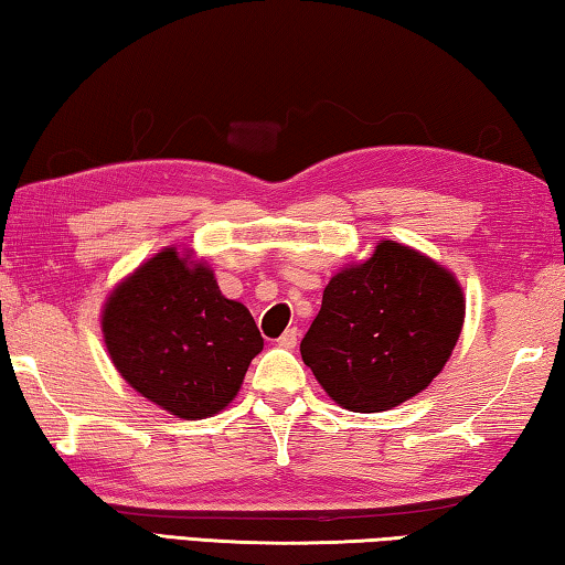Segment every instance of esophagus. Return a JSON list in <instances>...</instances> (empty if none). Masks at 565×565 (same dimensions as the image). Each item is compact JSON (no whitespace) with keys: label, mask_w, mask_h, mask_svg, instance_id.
I'll return each mask as SVG.
<instances>
[{"label":"esophagus","mask_w":565,"mask_h":565,"mask_svg":"<svg viewBox=\"0 0 565 565\" xmlns=\"http://www.w3.org/2000/svg\"><path fill=\"white\" fill-rule=\"evenodd\" d=\"M296 341H299V333H296V328H286V331L279 335V348H286V351H291L296 348Z\"/></svg>","instance_id":"34e87169"}]
</instances>
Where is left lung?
<instances>
[{
    "instance_id": "8db88e82",
    "label": "left lung",
    "mask_w": 565,
    "mask_h": 565,
    "mask_svg": "<svg viewBox=\"0 0 565 565\" xmlns=\"http://www.w3.org/2000/svg\"><path fill=\"white\" fill-rule=\"evenodd\" d=\"M465 323V294L443 264L397 242L328 281L301 341L316 381L351 413H383L435 381Z\"/></svg>"
}]
</instances>
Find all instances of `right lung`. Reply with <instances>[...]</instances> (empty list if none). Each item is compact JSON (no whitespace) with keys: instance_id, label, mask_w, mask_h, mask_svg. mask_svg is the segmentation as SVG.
Returning <instances> with one entry per match:
<instances>
[{"instance_id":"1","label":"right lung","mask_w":565,"mask_h":565,"mask_svg":"<svg viewBox=\"0 0 565 565\" xmlns=\"http://www.w3.org/2000/svg\"><path fill=\"white\" fill-rule=\"evenodd\" d=\"M116 371L182 419L217 415L264 348L249 309L222 296L204 262L158 252L110 291L100 316Z\"/></svg>"}]
</instances>
